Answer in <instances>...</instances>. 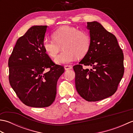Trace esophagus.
<instances>
[{
	"label": "esophagus",
	"mask_w": 133,
	"mask_h": 133,
	"mask_svg": "<svg viewBox=\"0 0 133 133\" xmlns=\"http://www.w3.org/2000/svg\"><path fill=\"white\" fill-rule=\"evenodd\" d=\"M72 66L71 65H65L64 66V69L66 70H70V69H72Z\"/></svg>",
	"instance_id": "esophagus-1"
}]
</instances>
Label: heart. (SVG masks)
<instances>
[{"label":"heart","mask_w":133,"mask_h":133,"mask_svg":"<svg viewBox=\"0 0 133 133\" xmlns=\"http://www.w3.org/2000/svg\"><path fill=\"white\" fill-rule=\"evenodd\" d=\"M53 40L44 39L43 49L51 57L55 58L58 53L63 50L55 59L58 64L68 63L76 58H82L91 46V36L85 30H78L74 27L62 26L52 33Z\"/></svg>","instance_id":"1"}]
</instances>
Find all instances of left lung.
I'll use <instances>...</instances> for the list:
<instances>
[{
  "label": "left lung",
  "instance_id": "left-lung-1",
  "mask_svg": "<svg viewBox=\"0 0 133 133\" xmlns=\"http://www.w3.org/2000/svg\"><path fill=\"white\" fill-rule=\"evenodd\" d=\"M91 36L88 53L73 66L78 94L89 102L102 100L113 95L124 74L123 53L115 35L97 22H87ZM90 65V70L83 65Z\"/></svg>",
  "mask_w": 133,
  "mask_h": 133
}]
</instances>
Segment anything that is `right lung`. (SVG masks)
Segmentation results:
<instances>
[{
	"label": "right lung",
	"instance_id": "obj_1",
	"mask_svg": "<svg viewBox=\"0 0 133 133\" xmlns=\"http://www.w3.org/2000/svg\"><path fill=\"white\" fill-rule=\"evenodd\" d=\"M47 26H34L17 41L8 59L9 82L22 102L33 107L50 106L55 101L56 84L64 71L43 49ZM49 71L44 72V70Z\"/></svg>",
	"mask_w": 133,
	"mask_h": 133
}]
</instances>
